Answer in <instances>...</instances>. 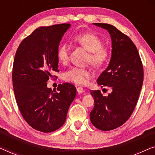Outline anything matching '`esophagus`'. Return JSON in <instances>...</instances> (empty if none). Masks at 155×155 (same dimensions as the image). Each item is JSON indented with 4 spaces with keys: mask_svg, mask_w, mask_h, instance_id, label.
I'll return each mask as SVG.
<instances>
[{
    "mask_svg": "<svg viewBox=\"0 0 155 155\" xmlns=\"http://www.w3.org/2000/svg\"><path fill=\"white\" fill-rule=\"evenodd\" d=\"M77 92H78V93H79V94H81V93L84 92V90L83 88L81 87H77Z\"/></svg>",
    "mask_w": 155,
    "mask_h": 155,
    "instance_id": "34e87169",
    "label": "esophagus"
}]
</instances>
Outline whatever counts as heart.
Instances as JSON below:
<instances>
[{"mask_svg": "<svg viewBox=\"0 0 155 155\" xmlns=\"http://www.w3.org/2000/svg\"><path fill=\"white\" fill-rule=\"evenodd\" d=\"M74 41L90 52L89 61L95 66L102 65L107 61L109 52L103 47V41L94 34H80L74 37ZM57 58L61 63L64 64L68 61L69 48L66 44H63L57 50ZM88 70L73 67L63 73V79L76 84H85L91 78Z\"/></svg>", "mask_w": 155, "mask_h": 155, "instance_id": "b5f03b06", "label": "heart"}]
</instances>
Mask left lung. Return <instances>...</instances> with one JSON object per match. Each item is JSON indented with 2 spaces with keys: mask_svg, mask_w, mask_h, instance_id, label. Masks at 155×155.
Listing matches in <instances>:
<instances>
[{
  "mask_svg": "<svg viewBox=\"0 0 155 155\" xmlns=\"http://www.w3.org/2000/svg\"><path fill=\"white\" fill-rule=\"evenodd\" d=\"M109 31L111 56L97 84L111 89L107 97L99 90L90 91L94 107L90 112L93 126L101 130H111L122 126L136 106L143 82V67L136 46L128 36L113 25L93 23Z\"/></svg>",
  "mask_w": 155,
  "mask_h": 155,
  "instance_id": "1",
  "label": "left lung"
}]
</instances>
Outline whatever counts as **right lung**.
<instances>
[{"mask_svg": "<svg viewBox=\"0 0 155 155\" xmlns=\"http://www.w3.org/2000/svg\"><path fill=\"white\" fill-rule=\"evenodd\" d=\"M70 27V24L38 27L21 42L15 56L12 76L18 108L27 124L43 133L64 124L76 96L72 84H60L56 91L46 83L58 71L57 50Z\"/></svg>", "mask_w": 155, "mask_h": 155, "instance_id": "obj_1", "label": "right lung"}]
</instances>
